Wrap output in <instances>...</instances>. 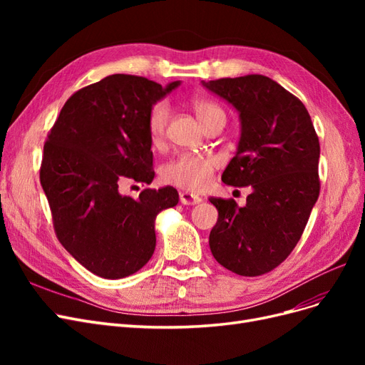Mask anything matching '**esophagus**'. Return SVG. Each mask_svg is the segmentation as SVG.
Instances as JSON below:
<instances>
[{
  "label": "esophagus",
  "instance_id": "esophagus-1",
  "mask_svg": "<svg viewBox=\"0 0 365 365\" xmlns=\"http://www.w3.org/2000/svg\"><path fill=\"white\" fill-rule=\"evenodd\" d=\"M180 201L184 205H195V204H200L202 201V197L200 195H195L190 192H181L180 193Z\"/></svg>",
  "mask_w": 365,
  "mask_h": 365
}]
</instances>
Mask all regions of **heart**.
<instances>
[{
  "mask_svg": "<svg viewBox=\"0 0 365 365\" xmlns=\"http://www.w3.org/2000/svg\"><path fill=\"white\" fill-rule=\"evenodd\" d=\"M192 109L202 126H205L215 117H225L222 109L216 103L205 101V98H195L192 102ZM169 117V106L164 102H158L149 109L148 134L153 146H158L164 141ZM216 165L217 160L212 155L189 152L180 153L178 157H175L163 165L161 180L165 184L180 187V189L184 190L201 192L212 182Z\"/></svg>",
  "mask_w": 365,
  "mask_h": 365,
  "instance_id": "1",
  "label": "heart"
}]
</instances>
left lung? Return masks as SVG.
Wrapping results in <instances>:
<instances>
[{"label": "left lung", "mask_w": 365, "mask_h": 365, "mask_svg": "<svg viewBox=\"0 0 365 365\" xmlns=\"http://www.w3.org/2000/svg\"><path fill=\"white\" fill-rule=\"evenodd\" d=\"M202 85L239 113V145L222 181L252 189L244 207L210 197L219 213L210 250L224 268L256 277L279 267L303 235L319 195L318 137L304 105L267 76Z\"/></svg>", "instance_id": "8db88e82"}]
</instances>
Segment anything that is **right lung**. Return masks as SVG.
Segmentation results:
<instances>
[{
	"label": "right lung",
	"instance_id": "1",
	"mask_svg": "<svg viewBox=\"0 0 365 365\" xmlns=\"http://www.w3.org/2000/svg\"><path fill=\"white\" fill-rule=\"evenodd\" d=\"M181 82L113 74L74 93L43 145L41 185L62 247L88 271L123 279L155 251V217L178 204L173 187L120 193L132 181L150 184L149 109Z\"/></svg>",
	"mask_w": 365,
	"mask_h": 365
}]
</instances>
